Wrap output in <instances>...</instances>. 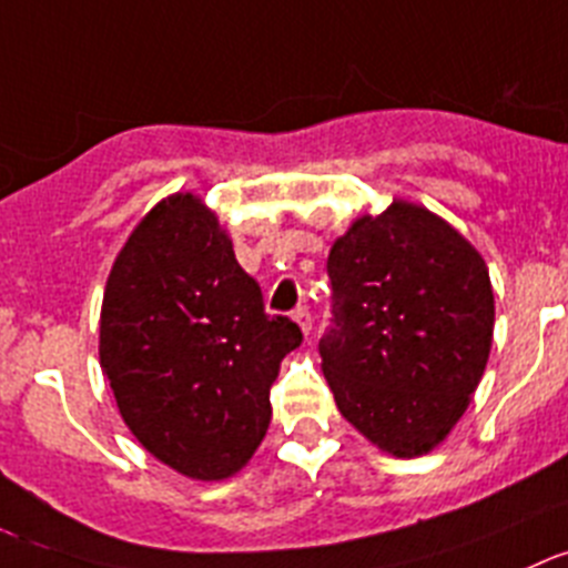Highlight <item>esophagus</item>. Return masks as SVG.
<instances>
[{"instance_id": "esophagus-1", "label": "esophagus", "mask_w": 568, "mask_h": 568, "mask_svg": "<svg viewBox=\"0 0 568 568\" xmlns=\"http://www.w3.org/2000/svg\"><path fill=\"white\" fill-rule=\"evenodd\" d=\"M294 320L300 322L302 333H305V336H308V333H311V311H308V305H300V308L294 311Z\"/></svg>"}]
</instances>
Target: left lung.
<instances>
[{"label":"left lung","mask_w":568,"mask_h":568,"mask_svg":"<svg viewBox=\"0 0 568 568\" xmlns=\"http://www.w3.org/2000/svg\"><path fill=\"white\" fill-rule=\"evenodd\" d=\"M327 277L320 356L338 412L395 457L432 452L468 409L490 353L485 260L437 215L392 201L333 243Z\"/></svg>","instance_id":"left-lung-1"}]
</instances>
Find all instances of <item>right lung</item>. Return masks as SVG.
Returning a JSON list of instances; mask_svg holds the SVG:
<instances>
[{"instance_id":"obj_1","label":"right lung","mask_w":568,"mask_h":568,"mask_svg":"<svg viewBox=\"0 0 568 568\" xmlns=\"http://www.w3.org/2000/svg\"><path fill=\"white\" fill-rule=\"evenodd\" d=\"M300 344L195 195L153 206L116 254L100 364L125 426L179 474L224 479L252 457L280 362Z\"/></svg>"}]
</instances>
